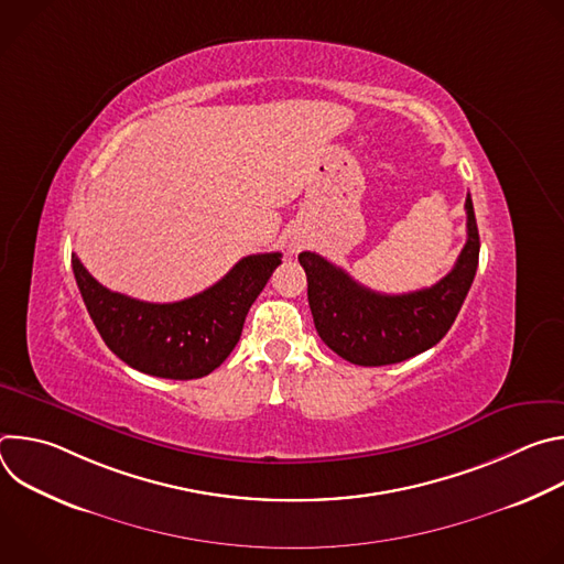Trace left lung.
<instances>
[{
	"mask_svg": "<svg viewBox=\"0 0 564 564\" xmlns=\"http://www.w3.org/2000/svg\"><path fill=\"white\" fill-rule=\"evenodd\" d=\"M466 246L453 270L431 288L409 294H379L314 252H301L314 328L324 344L357 366L406 361L451 330L470 290L479 259V234L466 194Z\"/></svg>",
	"mask_w": 564,
	"mask_h": 564,
	"instance_id": "1",
	"label": "left lung"
}]
</instances>
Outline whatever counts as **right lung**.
<instances>
[{
  "label": "right lung",
  "mask_w": 564,
  "mask_h": 564,
  "mask_svg": "<svg viewBox=\"0 0 564 564\" xmlns=\"http://www.w3.org/2000/svg\"><path fill=\"white\" fill-rule=\"evenodd\" d=\"M75 283L94 324L127 366L163 379H198L216 370L243 333L246 316L281 265V254L240 259L218 283L174 303H147L100 285L70 254Z\"/></svg>",
  "instance_id": "add662e5"
}]
</instances>
